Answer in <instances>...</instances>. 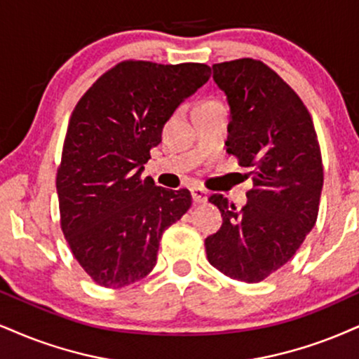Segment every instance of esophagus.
<instances>
[{
  "mask_svg": "<svg viewBox=\"0 0 359 359\" xmlns=\"http://www.w3.org/2000/svg\"><path fill=\"white\" fill-rule=\"evenodd\" d=\"M191 196H193V201L198 203V205H201V203L208 201V191L201 187H193L191 188Z\"/></svg>",
  "mask_w": 359,
  "mask_h": 359,
  "instance_id": "34e87169",
  "label": "esophagus"
}]
</instances>
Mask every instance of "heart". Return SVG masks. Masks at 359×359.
I'll use <instances>...</instances> for the list:
<instances>
[{"label":"heart","instance_id":"heart-1","mask_svg":"<svg viewBox=\"0 0 359 359\" xmlns=\"http://www.w3.org/2000/svg\"><path fill=\"white\" fill-rule=\"evenodd\" d=\"M215 103H219V101H216V100H208V101H205V103H201V104H215Z\"/></svg>","mask_w":359,"mask_h":359}]
</instances>
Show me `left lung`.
<instances>
[{
  "label": "left lung",
  "instance_id": "1",
  "mask_svg": "<svg viewBox=\"0 0 359 359\" xmlns=\"http://www.w3.org/2000/svg\"><path fill=\"white\" fill-rule=\"evenodd\" d=\"M231 109L226 151L250 170L253 188L236 210L223 194V224L205 240L208 261L233 280L259 283L293 258L315 226L323 161L308 108L296 91L253 57L213 65Z\"/></svg>",
  "mask_w": 359,
  "mask_h": 359
}]
</instances>
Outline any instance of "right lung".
Returning <instances> with one entry per match:
<instances>
[{"mask_svg":"<svg viewBox=\"0 0 359 359\" xmlns=\"http://www.w3.org/2000/svg\"><path fill=\"white\" fill-rule=\"evenodd\" d=\"M210 76L203 63L126 60L74 106L56 172L60 224L96 285L143 280L156 264L165 229L191 208L187 188L156 187L141 172L165 123Z\"/></svg>","mask_w":359,"mask_h":359,"instance_id":"1","label":"right lung"}]
</instances>
